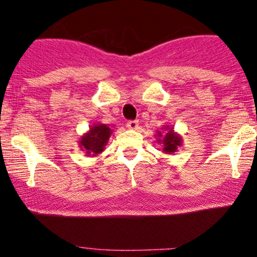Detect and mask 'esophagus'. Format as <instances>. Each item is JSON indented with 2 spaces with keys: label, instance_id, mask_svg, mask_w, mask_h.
Returning a JSON list of instances; mask_svg holds the SVG:
<instances>
[{
  "label": "esophagus",
  "instance_id": "obj_1",
  "mask_svg": "<svg viewBox=\"0 0 257 257\" xmlns=\"http://www.w3.org/2000/svg\"><path fill=\"white\" fill-rule=\"evenodd\" d=\"M126 128L132 129V131H137L139 128V120H128V122H126Z\"/></svg>",
  "mask_w": 257,
  "mask_h": 257
}]
</instances>
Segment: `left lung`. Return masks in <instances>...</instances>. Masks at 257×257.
Here are the masks:
<instances>
[{"instance_id": "1", "label": "left lung", "mask_w": 257, "mask_h": 257, "mask_svg": "<svg viewBox=\"0 0 257 257\" xmlns=\"http://www.w3.org/2000/svg\"><path fill=\"white\" fill-rule=\"evenodd\" d=\"M159 140H161V139H159ZM161 143H163L164 152L173 153L176 151L178 146L181 145V139H180L179 135H176L173 131H170L169 133H167V135L163 138V140H161Z\"/></svg>"}]
</instances>
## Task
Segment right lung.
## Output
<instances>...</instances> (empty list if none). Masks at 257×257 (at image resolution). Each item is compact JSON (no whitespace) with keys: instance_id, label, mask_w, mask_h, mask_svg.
I'll list each match as a JSON object with an SVG mask.
<instances>
[{"instance_id":"right-lung-1","label":"right lung","mask_w":257,"mask_h":257,"mask_svg":"<svg viewBox=\"0 0 257 257\" xmlns=\"http://www.w3.org/2000/svg\"><path fill=\"white\" fill-rule=\"evenodd\" d=\"M111 129L105 124H96L88 134L81 139V146L87 151V155L95 156L104 150V146L110 138Z\"/></svg>"}]
</instances>
